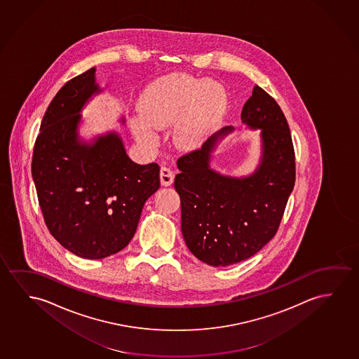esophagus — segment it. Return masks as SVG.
Masks as SVG:
<instances>
[{"label": "esophagus", "instance_id": "34e87169", "mask_svg": "<svg viewBox=\"0 0 359 359\" xmlns=\"http://www.w3.org/2000/svg\"><path fill=\"white\" fill-rule=\"evenodd\" d=\"M159 177H161V182L163 187H169V185H172V182H174V172H172V169H169V168H166V166H161V174H159Z\"/></svg>", "mask_w": 359, "mask_h": 359}]
</instances>
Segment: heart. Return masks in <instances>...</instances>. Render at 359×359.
I'll return each instance as SVG.
<instances>
[{
  "instance_id": "b5f03b06",
  "label": "heart",
  "mask_w": 359,
  "mask_h": 359,
  "mask_svg": "<svg viewBox=\"0 0 359 359\" xmlns=\"http://www.w3.org/2000/svg\"><path fill=\"white\" fill-rule=\"evenodd\" d=\"M227 106L224 88L185 74H172L151 85L140 101V116L132 128L147 146L156 143L153 128H163L177 120L174 140L180 148L198 146L224 116Z\"/></svg>"
}]
</instances>
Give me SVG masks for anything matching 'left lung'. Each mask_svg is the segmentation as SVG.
Masks as SVG:
<instances>
[{
  "instance_id": "8db88e82",
  "label": "left lung",
  "mask_w": 359,
  "mask_h": 359,
  "mask_svg": "<svg viewBox=\"0 0 359 359\" xmlns=\"http://www.w3.org/2000/svg\"><path fill=\"white\" fill-rule=\"evenodd\" d=\"M241 118L262 130L263 156L250 177H224L210 168L217 140L232 127L177 159L174 187L182 203V236L190 252L212 266L239 263L259 252L276 236L295 184L290 130L276 100L255 85Z\"/></svg>"
}]
</instances>
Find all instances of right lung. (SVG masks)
Masks as SVG:
<instances>
[{
    "label": "right lung",
    "instance_id": "right-lung-1",
    "mask_svg": "<svg viewBox=\"0 0 359 359\" xmlns=\"http://www.w3.org/2000/svg\"><path fill=\"white\" fill-rule=\"evenodd\" d=\"M95 93V68L57 91L43 117L32 158V177L49 232L86 259L123 250L135 236L143 205L161 187L159 165L130 161L116 132L91 146L79 140L80 111Z\"/></svg>",
    "mask_w": 359,
    "mask_h": 359
}]
</instances>
